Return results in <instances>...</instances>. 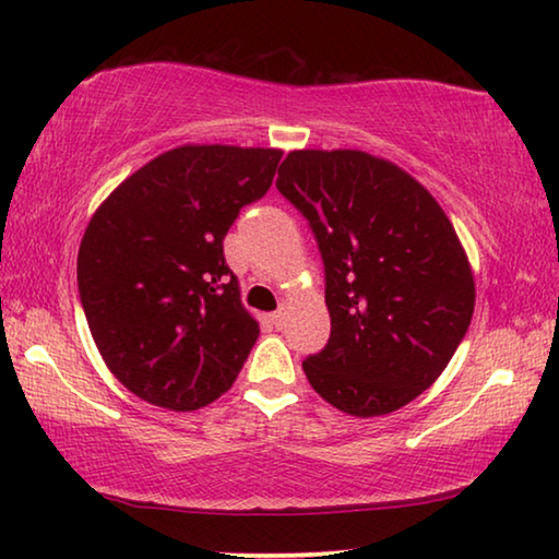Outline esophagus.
<instances>
[{"label": "esophagus", "instance_id": "34e87169", "mask_svg": "<svg viewBox=\"0 0 559 559\" xmlns=\"http://www.w3.org/2000/svg\"><path fill=\"white\" fill-rule=\"evenodd\" d=\"M269 320H271V325L281 328V325H283V310H276V313H271V316H269Z\"/></svg>", "mask_w": 559, "mask_h": 559}]
</instances>
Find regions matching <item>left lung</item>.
Here are the masks:
<instances>
[{
    "label": "left lung",
    "instance_id": "8db88e82",
    "mask_svg": "<svg viewBox=\"0 0 559 559\" xmlns=\"http://www.w3.org/2000/svg\"><path fill=\"white\" fill-rule=\"evenodd\" d=\"M276 187L325 269L330 340L302 359L310 386L362 419L409 404L447 370L476 300L449 216L404 169L359 150L288 153Z\"/></svg>",
    "mask_w": 559,
    "mask_h": 559
}]
</instances>
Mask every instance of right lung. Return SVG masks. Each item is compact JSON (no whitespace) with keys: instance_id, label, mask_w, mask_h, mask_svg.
Returning <instances> with one entry per match:
<instances>
[{"instance_id":"obj_1","label":"right lung","mask_w":559,"mask_h":559,"mask_svg":"<svg viewBox=\"0 0 559 559\" xmlns=\"http://www.w3.org/2000/svg\"><path fill=\"white\" fill-rule=\"evenodd\" d=\"M281 150L185 145L150 159L93 214L79 296L108 370L132 394L192 412L234 384L259 340L224 236L269 192Z\"/></svg>"}]
</instances>
